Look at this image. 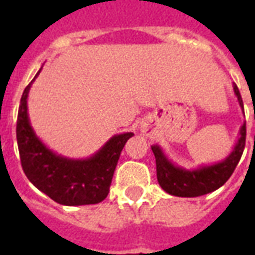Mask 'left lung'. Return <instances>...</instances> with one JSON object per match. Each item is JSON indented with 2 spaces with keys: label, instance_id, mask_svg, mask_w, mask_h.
Listing matches in <instances>:
<instances>
[{
  "label": "left lung",
  "instance_id": "left-lung-1",
  "mask_svg": "<svg viewBox=\"0 0 255 255\" xmlns=\"http://www.w3.org/2000/svg\"><path fill=\"white\" fill-rule=\"evenodd\" d=\"M239 106L243 111L239 89L236 84L232 86ZM246 144V122L239 129V136L234 149L224 160L214 162L210 165H199L195 168H184L175 164L168 158L160 144H153L151 150L154 153L155 165H157V180L161 188L175 197H201L209 192L216 191L224 184L231 175L235 171L238 162L243 154V149Z\"/></svg>",
  "mask_w": 255,
  "mask_h": 255
}]
</instances>
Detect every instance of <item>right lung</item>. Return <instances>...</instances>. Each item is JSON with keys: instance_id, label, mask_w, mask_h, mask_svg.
<instances>
[{"instance_id": "add662e5", "label": "right lung", "mask_w": 255, "mask_h": 255, "mask_svg": "<svg viewBox=\"0 0 255 255\" xmlns=\"http://www.w3.org/2000/svg\"><path fill=\"white\" fill-rule=\"evenodd\" d=\"M35 78L21 95L16 126L20 161L25 176L39 191L65 206L102 202L109 192L124 144L132 132L113 135L100 150L87 158H69L49 149L31 126L27 100Z\"/></svg>"}]
</instances>
